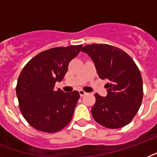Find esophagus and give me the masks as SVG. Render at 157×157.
Wrapping results in <instances>:
<instances>
[{
  "mask_svg": "<svg viewBox=\"0 0 157 157\" xmlns=\"http://www.w3.org/2000/svg\"><path fill=\"white\" fill-rule=\"evenodd\" d=\"M79 94H80V96H84L85 95H86V91H84V90H79Z\"/></svg>",
  "mask_w": 157,
  "mask_h": 157,
  "instance_id": "obj_1",
  "label": "esophagus"
}]
</instances>
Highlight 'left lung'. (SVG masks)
Masks as SVG:
<instances>
[{
  "mask_svg": "<svg viewBox=\"0 0 157 157\" xmlns=\"http://www.w3.org/2000/svg\"><path fill=\"white\" fill-rule=\"evenodd\" d=\"M82 52L93 61L101 79H107V95L95 94L96 103L91 114L96 122L106 128L117 129L132 121L143 96L142 78L132 58L113 46L92 44Z\"/></svg>",
  "mask_w": 157,
  "mask_h": 157,
  "instance_id": "left-lung-1",
  "label": "left lung"
}]
</instances>
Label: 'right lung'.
Listing matches in <instances>:
<instances>
[{
  "instance_id": "right-lung-1",
  "label": "right lung",
  "mask_w": 157,
  "mask_h": 157,
  "mask_svg": "<svg viewBox=\"0 0 157 157\" xmlns=\"http://www.w3.org/2000/svg\"><path fill=\"white\" fill-rule=\"evenodd\" d=\"M82 45L55 47L40 52L26 64L17 81V96L21 114L32 127L59 132L69 124L80 98L78 91L55 89L78 55Z\"/></svg>"
}]
</instances>
